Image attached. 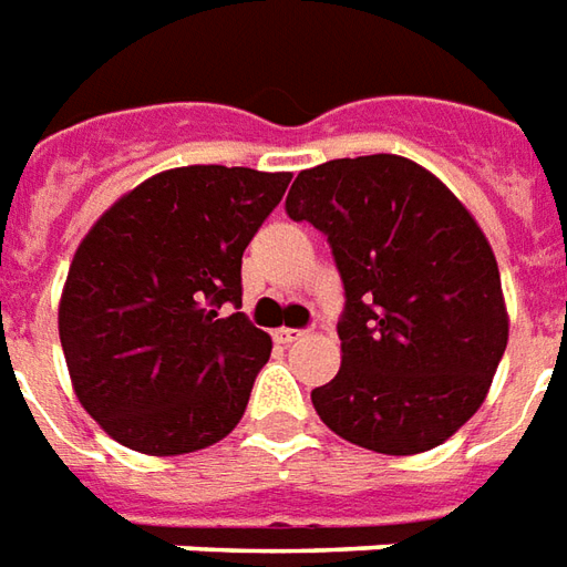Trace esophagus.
<instances>
[{
	"label": "esophagus",
	"mask_w": 567,
	"mask_h": 567,
	"mask_svg": "<svg viewBox=\"0 0 567 567\" xmlns=\"http://www.w3.org/2000/svg\"><path fill=\"white\" fill-rule=\"evenodd\" d=\"M302 336H305L302 329H290V327L275 329V341H277V344H292V341H299V339H302Z\"/></svg>",
	"instance_id": "obj_1"
}]
</instances>
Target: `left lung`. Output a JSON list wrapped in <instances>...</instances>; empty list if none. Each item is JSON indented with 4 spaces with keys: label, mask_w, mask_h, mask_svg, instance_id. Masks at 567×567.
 Instances as JSON below:
<instances>
[{
    "label": "left lung",
    "mask_w": 567,
    "mask_h": 567,
    "mask_svg": "<svg viewBox=\"0 0 567 567\" xmlns=\"http://www.w3.org/2000/svg\"><path fill=\"white\" fill-rule=\"evenodd\" d=\"M287 213L327 235L341 284V367L311 391L341 440L419 455L488 396L509 336L501 271L473 213L403 155L302 171Z\"/></svg>",
    "instance_id": "8db88e82"
}]
</instances>
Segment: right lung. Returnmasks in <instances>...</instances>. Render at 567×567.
I'll list each match as a JSON object with an SVG mask.
<instances>
[{
  "instance_id": "obj_1",
  "label": "right lung",
  "mask_w": 567,
  "mask_h": 567,
  "mask_svg": "<svg viewBox=\"0 0 567 567\" xmlns=\"http://www.w3.org/2000/svg\"><path fill=\"white\" fill-rule=\"evenodd\" d=\"M292 174L188 164L148 176L72 256L58 329L72 391L115 443L186 455L244 419L271 336L240 308V259Z\"/></svg>"
}]
</instances>
